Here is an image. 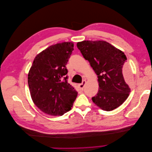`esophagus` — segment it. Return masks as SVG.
<instances>
[{"mask_svg":"<svg viewBox=\"0 0 152 152\" xmlns=\"http://www.w3.org/2000/svg\"><path fill=\"white\" fill-rule=\"evenodd\" d=\"M86 80H84L83 81H82V83L79 84V88H80V89H84V86H85V84H86Z\"/></svg>","mask_w":152,"mask_h":152,"instance_id":"obj_1","label":"esophagus"}]
</instances>
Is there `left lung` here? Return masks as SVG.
Listing matches in <instances>:
<instances>
[{"mask_svg":"<svg viewBox=\"0 0 152 152\" xmlns=\"http://www.w3.org/2000/svg\"><path fill=\"white\" fill-rule=\"evenodd\" d=\"M77 46L98 75L99 91L93 102L104 111L121 106L131 92L127 58L121 50L103 40H84Z\"/></svg>","mask_w":152,"mask_h":152,"instance_id":"left-lung-1","label":"left lung"}]
</instances>
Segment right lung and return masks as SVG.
Wrapping results in <instances>:
<instances>
[{
    "label": "right lung",
    "mask_w": 152,
    "mask_h": 152,
    "mask_svg": "<svg viewBox=\"0 0 152 152\" xmlns=\"http://www.w3.org/2000/svg\"><path fill=\"white\" fill-rule=\"evenodd\" d=\"M73 43L50 45L34 59L28 75L31 97L41 111L54 116L71 110L78 93L68 82L66 67Z\"/></svg>",
    "instance_id": "add662e5"
}]
</instances>
